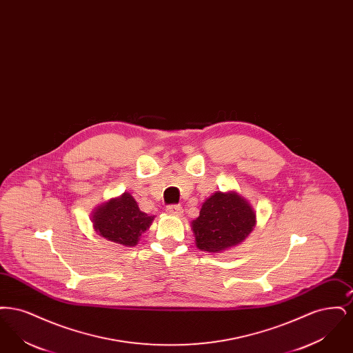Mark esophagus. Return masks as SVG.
<instances>
[{
	"label": "esophagus",
	"mask_w": 353,
	"mask_h": 353,
	"mask_svg": "<svg viewBox=\"0 0 353 353\" xmlns=\"http://www.w3.org/2000/svg\"><path fill=\"white\" fill-rule=\"evenodd\" d=\"M167 212H168L169 214H173V216H180V214H183V206L181 205H176V203H173V205H168L167 206Z\"/></svg>",
	"instance_id": "esophagus-1"
}]
</instances>
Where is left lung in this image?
I'll use <instances>...</instances> for the list:
<instances>
[{"label": "left lung", "mask_w": 353, "mask_h": 353, "mask_svg": "<svg viewBox=\"0 0 353 353\" xmlns=\"http://www.w3.org/2000/svg\"><path fill=\"white\" fill-rule=\"evenodd\" d=\"M255 226L252 206L236 193L217 192L202 205L192 222L200 250L222 252L242 242Z\"/></svg>", "instance_id": "1"}]
</instances>
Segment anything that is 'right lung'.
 I'll use <instances>...</instances> for the list:
<instances>
[{"instance_id": "right-lung-1", "label": "right lung", "mask_w": 353, "mask_h": 353, "mask_svg": "<svg viewBox=\"0 0 353 353\" xmlns=\"http://www.w3.org/2000/svg\"><path fill=\"white\" fill-rule=\"evenodd\" d=\"M152 221L153 217L141 212L128 193L101 205L92 217L94 228L99 235L124 246H134Z\"/></svg>"}]
</instances>
